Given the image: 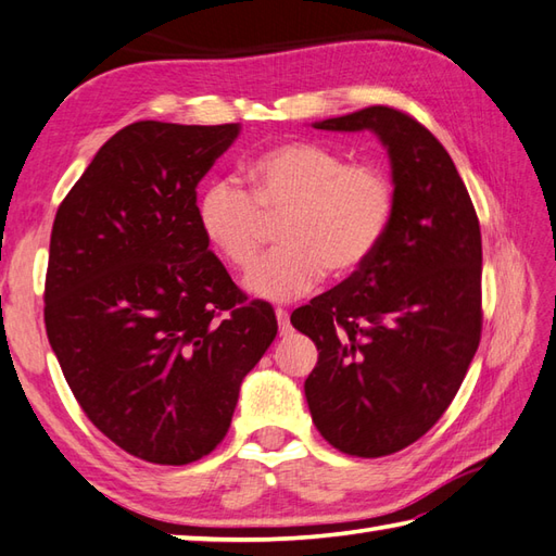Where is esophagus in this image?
I'll use <instances>...</instances> for the list:
<instances>
[{
  "instance_id": "34e87169",
  "label": "esophagus",
  "mask_w": 556,
  "mask_h": 556,
  "mask_svg": "<svg viewBox=\"0 0 556 556\" xmlns=\"http://www.w3.org/2000/svg\"><path fill=\"white\" fill-rule=\"evenodd\" d=\"M276 319H278V331H280V336H288V333H290L288 312H286V309H276Z\"/></svg>"
}]
</instances>
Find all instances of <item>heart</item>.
<instances>
[{
	"label": "heart",
	"mask_w": 556,
	"mask_h": 556,
	"mask_svg": "<svg viewBox=\"0 0 556 556\" xmlns=\"http://www.w3.org/2000/svg\"><path fill=\"white\" fill-rule=\"evenodd\" d=\"M247 179L249 194L228 182L203 189L197 218L213 252L237 274L256 266L268 228L280 223L282 249L247 280L256 298H302L319 286L324 270L331 278L355 276L391 230V175L371 163H348L324 143L270 146L247 165Z\"/></svg>",
	"instance_id": "obj_1"
}]
</instances>
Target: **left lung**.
I'll use <instances>...</instances> for the list:
<instances>
[{
  "mask_svg": "<svg viewBox=\"0 0 556 556\" xmlns=\"http://www.w3.org/2000/svg\"><path fill=\"white\" fill-rule=\"evenodd\" d=\"M314 127L369 129L391 157L395 215L379 252L290 316L319 350L304 381L316 429L379 458L427 434L466 379L482 333L480 223L444 146L405 112L371 105Z\"/></svg>",
  "mask_w": 556,
  "mask_h": 556,
  "instance_id": "8db88e82",
  "label": "left lung"
}]
</instances>
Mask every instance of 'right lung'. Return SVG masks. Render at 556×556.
<instances>
[{
  "label": "right lung",
  "mask_w": 556,
  "mask_h": 556,
  "mask_svg": "<svg viewBox=\"0 0 556 556\" xmlns=\"http://www.w3.org/2000/svg\"><path fill=\"white\" fill-rule=\"evenodd\" d=\"M240 124L134 122L54 215L45 328L88 420L131 456L187 466L228 434L240 383L278 333L197 218V187Z\"/></svg>",
  "instance_id": "obj_1"
}]
</instances>
